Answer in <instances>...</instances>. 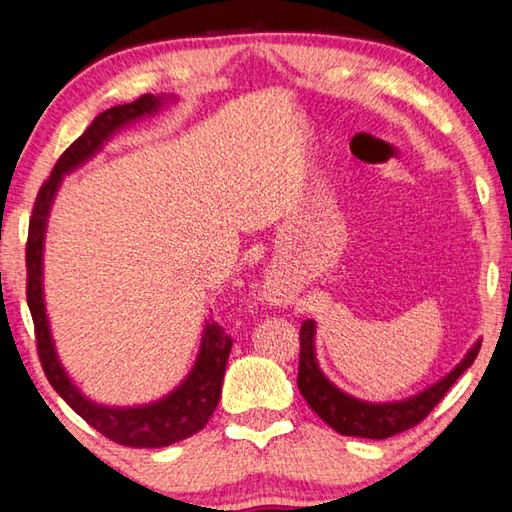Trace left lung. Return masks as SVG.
Returning a JSON list of instances; mask_svg holds the SVG:
<instances>
[{"mask_svg":"<svg viewBox=\"0 0 512 512\" xmlns=\"http://www.w3.org/2000/svg\"><path fill=\"white\" fill-rule=\"evenodd\" d=\"M479 348L481 341H476L443 379H438L436 384H431L420 393L395 402H366L343 393L339 386H334L325 377L316 359V323L305 320L300 327L298 388L311 406V411H316L320 420H325L329 427L343 433V436L372 440L391 438L395 433L411 429L427 418L433 406L443 400L445 393L452 388L454 381L472 366Z\"/></svg>","mask_w":512,"mask_h":512,"instance_id":"left-lung-1","label":"left lung"}]
</instances>
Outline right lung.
<instances>
[{
  "label": "right lung",
  "instance_id": "right-lung-1",
  "mask_svg": "<svg viewBox=\"0 0 512 512\" xmlns=\"http://www.w3.org/2000/svg\"><path fill=\"white\" fill-rule=\"evenodd\" d=\"M173 97L162 94H144L133 103L115 106L92 121L79 140L60 155L54 171L40 187L33 216L29 221L27 239V302L36 325V343L42 370L54 386V391L81 415V418L103 436L126 447H167L180 443L196 431H201L212 418L216 404L221 400V384L225 363L230 357L232 339L216 323H205L201 348L189 375L160 400L140 406H106L85 397L58 359L54 336L49 329L45 307V284H42V262H45V232L51 205L63 183V176L79 169L83 162L94 158L112 135L121 128L135 124L144 117H153L171 103Z\"/></svg>",
  "mask_w": 512,
  "mask_h": 512
}]
</instances>
